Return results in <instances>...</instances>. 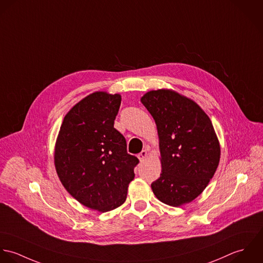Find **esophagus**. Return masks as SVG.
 I'll return each mask as SVG.
<instances>
[{
	"instance_id": "obj_1",
	"label": "esophagus",
	"mask_w": 263,
	"mask_h": 263,
	"mask_svg": "<svg viewBox=\"0 0 263 263\" xmlns=\"http://www.w3.org/2000/svg\"><path fill=\"white\" fill-rule=\"evenodd\" d=\"M148 157V152L147 151H142L139 155H138V158H139V160L140 161H143V160H145L146 158Z\"/></svg>"
}]
</instances>
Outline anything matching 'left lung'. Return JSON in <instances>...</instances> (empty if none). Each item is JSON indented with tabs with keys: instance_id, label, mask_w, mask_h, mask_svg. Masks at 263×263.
I'll use <instances>...</instances> for the list:
<instances>
[{
	"instance_id": "1",
	"label": "left lung",
	"mask_w": 263,
	"mask_h": 263,
	"mask_svg": "<svg viewBox=\"0 0 263 263\" xmlns=\"http://www.w3.org/2000/svg\"><path fill=\"white\" fill-rule=\"evenodd\" d=\"M140 101L158 129L161 174L152 184L154 194L171 206L189 203L206 188L220 158L210 117L172 89L151 90Z\"/></svg>"
}]
</instances>
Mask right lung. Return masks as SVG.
Listing matches in <instances>:
<instances>
[{"instance_id": "1", "label": "right lung", "mask_w": 263, "mask_h": 263, "mask_svg": "<svg viewBox=\"0 0 263 263\" xmlns=\"http://www.w3.org/2000/svg\"><path fill=\"white\" fill-rule=\"evenodd\" d=\"M121 96L96 91L64 117L53 153L58 177L82 205L105 212L121 206L134 179L138 158L127 154L114 128Z\"/></svg>"}]
</instances>
